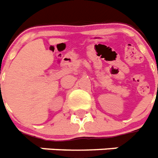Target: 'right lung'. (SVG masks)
Returning <instances> with one entry per match:
<instances>
[{
	"instance_id": "obj_1",
	"label": "right lung",
	"mask_w": 158,
	"mask_h": 158,
	"mask_svg": "<svg viewBox=\"0 0 158 158\" xmlns=\"http://www.w3.org/2000/svg\"><path fill=\"white\" fill-rule=\"evenodd\" d=\"M0 86H1V85H0Z\"/></svg>"
}]
</instances>
